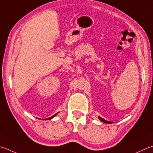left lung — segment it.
Wrapping results in <instances>:
<instances>
[{"label": "left lung", "instance_id": "8db88e82", "mask_svg": "<svg viewBox=\"0 0 153 153\" xmlns=\"http://www.w3.org/2000/svg\"><path fill=\"white\" fill-rule=\"evenodd\" d=\"M98 118H99L100 120L102 122H103V123H106V124H111V123H112V122H109V121L105 120H104V118H101V117H100V116H98Z\"/></svg>", "mask_w": 153, "mask_h": 153}]
</instances>
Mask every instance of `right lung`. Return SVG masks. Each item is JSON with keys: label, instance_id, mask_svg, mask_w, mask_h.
<instances>
[{"label": "right lung", "instance_id": "1", "mask_svg": "<svg viewBox=\"0 0 153 153\" xmlns=\"http://www.w3.org/2000/svg\"><path fill=\"white\" fill-rule=\"evenodd\" d=\"M57 114H58V113H56V114H54L53 116H51V117H50V118H46V119H45V120H49V119H52L53 118V117H55V116H56V115Z\"/></svg>", "mask_w": 153, "mask_h": 153}]
</instances>
